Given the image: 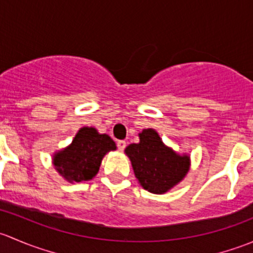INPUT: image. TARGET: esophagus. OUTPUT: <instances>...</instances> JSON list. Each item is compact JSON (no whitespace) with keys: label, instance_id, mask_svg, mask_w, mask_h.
<instances>
[{"label":"esophagus","instance_id":"1","mask_svg":"<svg viewBox=\"0 0 253 253\" xmlns=\"http://www.w3.org/2000/svg\"><path fill=\"white\" fill-rule=\"evenodd\" d=\"M117 148L119 150H124L126 148V142L125 141H117Z\"/></svg>","mask_w":253,"mask_h":253}]
</instances>
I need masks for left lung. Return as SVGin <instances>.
Wrapping results in <instances>:
<instances>
[{"label": "left lung", "mask_w": 253, "mask_h": 253, "mask_svg": "<svg viewBox=\"0 0 253 253\" xmlns=\"http://www.w3.org/2000/svg\"><path fill=\"white\" fill-rule=\"evenodd\" d=\"M125 153L131 160L138 182L152 193L162 195L171 190L190 169V157L167 147L153 128L143 129L139 143L129 144Z\"/></svg>", "instance_id": "8db88e82"}]
</instances>
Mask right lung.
Here are the masks:
<instances>
[{
  "label": "right lung",
  "mask_w": 253,
  "mask_h": 253,
  "mask_svg": "<svg viewBox=\"0 0 253 253\" xmlns=\"http://www.w3.org/2000/svg\"><path fill=\"white\" fill-rule=\"evenodd\" d=\"M116 149L108 134H100L94 127H82L72 143L53 155L58 174L70 182L91 180L99 171L104 155Z\"/></svg>",
  "instance_id": "right-lung-1"
}]
</instances>
